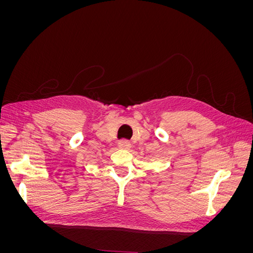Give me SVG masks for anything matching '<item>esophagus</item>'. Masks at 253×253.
<instances>
[{
	"mask_svg": "<svg viewBox=\"0 0 253 253\" xmlns=\"http://www.w3.org/2000/svg\"><path fill=\"white\" fill-rule=\"evenodd\" d=\"M118 147L122 150H128L129 148H131V142L127 140H121L118 142Z\"/></svg>",
	"mask_w": 253,
	"mask_h": 253,
	"instance_id": "esophagus-1",
	"label": "esophagus"
}]
</instances>
